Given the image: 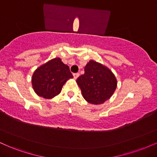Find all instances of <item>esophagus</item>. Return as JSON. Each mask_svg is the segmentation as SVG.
<instances>
[{"label": "esophagus", "instance_id": "1", "mask_svg": "<svg viewBox=\"0 0 157 157\" xmlns=\"http://www.w3.org/2000/svg\"><path fill=\"white\" fill-rule=\"evenodd\" d=\"M73 76H74V78L77 79V77L80 76V74H79V73H75V74H73Z\"/></svg>", "mask_w": 157, "mask_h": 157}]
</instances>
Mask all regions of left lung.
<instances>
[{"instance_id": "left-lung-1", "label": "left lung", "mask_w": 157, "mask_h": 157, "mask_svg": "<svg viewBox=\"0 0 157 157\" xmlns=\"http://www.w3.org/2000/svg\"><path fill=\"white\" fill-rule=\"evenodd\" d=\"M85 73L77 79L83 98L94 105H100L109 100L117 86V80L111 70L105 65L90 60Z\"/></svg>"}]
</instances>
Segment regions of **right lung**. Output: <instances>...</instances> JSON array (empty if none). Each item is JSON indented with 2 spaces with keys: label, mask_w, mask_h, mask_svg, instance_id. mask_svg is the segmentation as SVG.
Masks as SVG:
<instances>
[{
  "label": "right lung",
  "mask_w": 157,
  "mask_h": 157,
  "mask_svg": "<svg viewBox=\"0 0 157 157\" xmlns=\"http://www.w3.org/2000/svg\"><path fill=\"white\" fill-rule=\"evenodd\" d=\"M73 78L69 67L55 57L40 66L34 71L32 85L39 97L52 99L61 92L62 87L68 80Z\"/></svg>",
  "instance_id": "1"
}]
</instances>
